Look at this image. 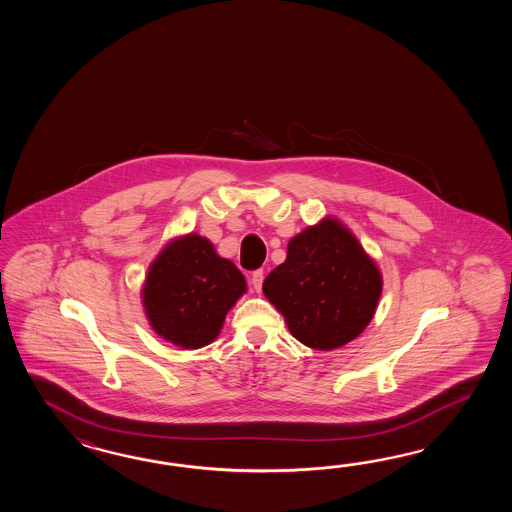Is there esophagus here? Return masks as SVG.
I'll return each mask as SVG.
<instances>
[{
    "mask_svg": "<svg viewBox=\"0 0 512 512\" xmlns=\"http://www.w3.org/2000/svg\"><path fill=\"white\" fill-rule=\"evenodd\" d=\"M261 283H263V271L252 272L251 285H252V289H254V291H256V293H260Z\"/></svg>",
    "mask_w": 512,
    "mask_h": 512,
    "instance_id": "esophagus-1",
    "label": "esophagus"
}]
</instances>
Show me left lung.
Returning <instances> with one entry per match:
<instances>
[{
	"label": "left lung",
	"mask_w": 512,
	"mask_h": 512,
	"mask_svg": "<svg viewBox=\"0 0 512 512\" xmlns=\"http://www.w3.org/2000/svg\"><path fill=\"white\" fill-rule=\"evenodd\" d=\"M261 289L298 342L331 351L355 340L373 320L382 274L357 236L326 216L289 240L287 258Z\"/></svg>",
	"instance_id": "left-lung-1"
}]
</instances>
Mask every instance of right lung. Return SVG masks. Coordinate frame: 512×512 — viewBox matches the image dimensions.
<instances>
[{
	"label": "right lung",
	"instance_id": "right-lung-1",
	"mask_svg": "<svg viewBox=\"0 0 512 512\" xmlns=\"http://www.w3.org/2000/svg\"><path fill=\"white\" fill-rule=\"evenodd\" d=\"M247 293L240 269L199 234L172 238L150 263L141 287L148 324L177 348L218 338L227 313Z\"/></svg>",
	"mask_w": 512,
	"mask_h": 512
}]
</instances>
